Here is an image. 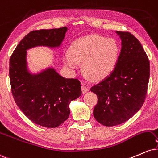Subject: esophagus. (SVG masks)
<instances>
[{
	"label": "esophagus",
	"instance_id": "34e87169",
	"mask_svg": "<svg viewBox=\"0 0 158 158\" xmlns=\"http://www.w3.org/2000/svg\"><path fill=\"white\" fill-rule=\"evenodd\" d=\"M81 89H82V92L83 93H86V92H87L89 91V87L86 86V85H82V87H81Z\"/></svg>",
	"mask_w": 158,
	"mask_h": 158
}]
</instances>
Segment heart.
I'll return each mask as SVG.
<instances>
[{
    "label": "heart",
    "instance_id": "1",
    "mask_svg": "<svg viewBox=\"0 0 158 158\" xmlns=\"http://www.w3.org/2000/svg\"><path fill=\"white\" fill-rule=\"evenodd\" d=\"M118 52V45L114 39L90 35L74 42L64 61L72 69L77 67L78 63H83L84 75L91 81H100L112 72Z\"/></svg>",
    "mask_w": 158,
    "mask_h": 158
}]
</instances>
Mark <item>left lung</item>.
I'll return each mask as SVG.
<instances>
[{
	"mask_svg": "<svg viewBox=\"0 0 158 158\" xmlns=\"http://www.w3.org/2000/svg\"><path fill=\"white\" fill-rule=\"evenodd\" d=\"M121 50L112 73L90 90L98 96L93 114L105 127H114L129 120L145 101L150 64L140 41L128 31H116Z\"/></svg>",
	"mask_w": 158,
	"mask_h": 158,
	"instance_id": "1",
	"label": "left lung"
}]
</instances>
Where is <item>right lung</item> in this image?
Segmentation results:
<instances>
[{
    "label": "right lung",
    "mask_w": 158,
    "mask_h": 158,
    "mask_svg": "<svg viewBox=\"0 0 158 158\" xmlns=\"http://www.w3.org/2000/svg\"><path fill=\"white\" fill-rule=\"evenodd\" d=\"M66 31V27L31 31L9 59L11 91L16 104L29 120L44 127H57L68 119L70 101L81 95V82L65 78L53 69L30 75L26 68V50L37 46H60Z\"/></svg>",
    "instance_id": "1"
}]
</instances>
